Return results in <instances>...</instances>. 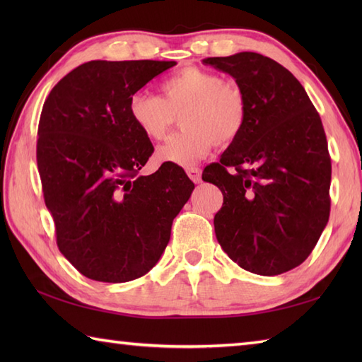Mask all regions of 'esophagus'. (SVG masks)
Masks as SVG:
<instances>
[{
	"label": "esophagus",
	"instance_id": "esophagus-1",
	"mask_svg": "<svg viewBox=\"0 0 362 362\" xmlns=\"http://www.w3.org/2000/svg\"><path fill=\"white\" fill-rule=\"evenodd\" d=\"M187 174H188V177L191 180H193L194 183H199L201 182L202 179H201V174H202V171L199 168H196V166H191V168H187Z\"/></svg>",
	"mask_w": 362,
	"mask_h": 362
}]
</instances>
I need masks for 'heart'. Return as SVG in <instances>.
I'll return each mask as SVG.
<instances>
[{
  "instance_id": "1",
  "label": "heart",
  "mask_w": 362,
  "mask_h": 362,
  "mask_svg": "<svg viewBox=\"0 0 362 362\" xmlns=\"http://www.w3.org/2000/svg\"><path fill=\"white\" fill-rule=\"evenodd\" d=\"M163 98L136 91L129 99L134 124L151 140H163L180 115L182 132L157 149L161 163L189 166L209 156L214 144L238 140L247 119L240 87L199 66H185L161 83Z\"/></svg>"
}]
</instances>
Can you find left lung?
<instances>
[{
	"label": "left lung",
	"mask_w": 362,
	"mask_h": 362,
	"mask_svg": "<svg viewBox=\"0 0 362 362\" xmlns=\"http://www.w3.org/2000/svg\"><path fill=\"white\" fill-rule=\"evenodd\" d=\"M236 81L247 119L202 180L224 196L214 216L222 250L258 275L302 264L329 218L332 158L317 110L294 74L258 52L204 59Z\"/></svg>",
	"instance_id": "left-lung-1"
}]
</instances>
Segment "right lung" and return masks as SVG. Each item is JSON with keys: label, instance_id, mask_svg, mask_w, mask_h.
Masks as SVG:
<instances>
[{"label": "right lung", "instance_id": "right-lung-1", "mask_svg": "<svg viewBox=\"0 0 362 362\" xmlns=\"http://www.w3.org/2000/svg\"><path fill=\"white\" fill-rule=\"evenodd\" d=\"M165 60H91L60 79L38 122L37 166L62 255L87 279L124 283L157 264L194 183L163 163L138 175L153 152L129 99Z\"/></svg>", "mask_w": 362, "mask_h": 362}]
</instances>
